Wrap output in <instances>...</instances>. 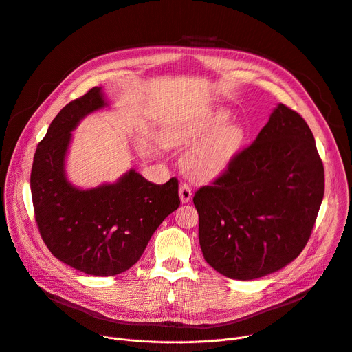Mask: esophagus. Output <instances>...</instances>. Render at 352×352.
Returning a JSON list of instances; mask_svg holds the SVG:
<instances>
[{
  "mask_svg": "<svg viewBox=\"0 0 352 352\" xmlns=\"http://www.w3.org/2000/svg\"><path fill=\"white\" fill-rule=\"evenodd\" d=\"M179 197L182 204H188L192 199V189L188 184H181L179 185Z\"/></svg>",
  "mask_w": 352,
  "mask_h": 352,
  "instance_id": "34e87169",
  "label": "esophagus"
}]
</instances>
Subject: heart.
Returning a JSON list of instances; mask_svg holds the SVG:
<instances>
[{
    "label": "heart",
    "mask_w": 352,
    "mask_h": 352,
    "mask_svg": "<svg viewBox=\"0 0 352 352\" xmlns=\"http://www.w3.org/2000/svg\"><path fill=\"white\" fill-rule=\"evenodd\" d=\"M228 114L224 111H208L170 129L164 142L170 147L189 146L184 159L186 173L199 181H209L221 175L243 143V131L239 125L224 124Z\"/></svg>",
    "instance_id": "b5f03b06"
}]
</instances>
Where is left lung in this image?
Instances as JSON below:
<instances>
[{
  "label": "left lung",
  "instance_id": "obj_1",
  "mask_svg": "<svg viewBox=\"0 0 352 352\" xmlns=\"http://www.w3.org/2000/svg\"><path fill=\"white\" fill-rule=\"evenodd\" d=\"M324 195L312 131L284 104L228 168L193 196L205 261L234 280L283 269L308 243Z\"/></svg>",
  "mask_w": 352,
  "mask_h": 352
}]
</instances>
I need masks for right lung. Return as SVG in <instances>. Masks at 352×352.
I'll return each mask as SVG.
<instances>
[{"label": "right lung", "mask_w": 352, "mask_h": 352, "mask_svg": "<svg viewBox=\"0 0 352 352\" xmlns=\"http://www.w3.org/2000/svg\"><path fill=\"white\" fill-rule=\"evenodd\" d=\"M104 106L100 87L68 103L38 143L30 174L34 219L50 252L82 273L102 277L132 267L181 204L175 177L156 185L131 170L117 184L87 190L67 181L71 132L85 116Z\"/></svg>", "instance_id": "add662e5"}]
</instances>
